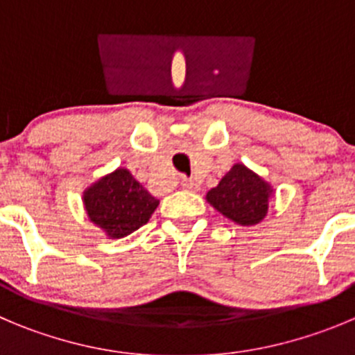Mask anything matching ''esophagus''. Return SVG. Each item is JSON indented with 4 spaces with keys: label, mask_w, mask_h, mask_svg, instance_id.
<instances>
[{
    "label": "esophagus",
    "mask_w": 355,
    "mask_h": 355,
    "mask_svg": "<svg viewBox=\"0 0 355 355\" xmlns=\"http://www.w3.org/2000/svg\"><path fill=\"white\" fill-rule=\"evenodd\" d=\"M180 185L182 189H185V191H198V184L191 180V178H182Z\"/></svg>",
    "instance_id": "34e87169"
}]
</instances>
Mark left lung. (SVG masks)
<instances>
[{
    "label": "left lung",
    "instance_id": "obj_1",
    "mask_svg": "<svg viewBox=\"0 0 355 355\" xmlns=\"http://www.w3.org/2000/svg\"><path fill=\"white\" fill-rule=\"evenodd\" d=\"M273 185L241 162L233 164L217 187L207 193V201L224 217L240 226H256L268 215Z\"/></svg>",
    "mask_w": 355,
    "mask_h": 355
}]
</instances>
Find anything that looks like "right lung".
Wrapping results in <instances>:
<instances>
[{
	"instance_id": "obj_1",
	"label": "right lung",
	"mask_w": 355,
	"mask_h": 355,
	"mask_svg": "<svg viewBox=\"0 0 355 355\" xmlns=\"http://www.w3.org/2000/svg\"><path fill=\"white\" fill-rule=\"evenodd\" d=\"M85 214L96 227L112 240L140 230L157 208L147 189L125 168H117L92 182L82 193Z\"/></svg>"
}]
</instances>
